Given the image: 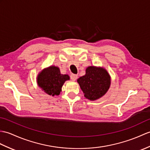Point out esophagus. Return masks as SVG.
I'll return each instance as SVG.
<instances>
[{
    "instance_id": "esophagus-1",
    "label": "esophagus",
    "mask_w": 150,
    "mask_h": 150,
    "mask_svg": "<svg viewBox=\"0 0 150 150\" xmlns=\"http://www.w3.org/2000/svg\"><path fill=\"white\" fill-rule=\"evenodd\" d=\"M77 78H78V75H76V74H71L70 75V79H71V81H76V80L77 79Z\"/></svg>"
}]
</instances>
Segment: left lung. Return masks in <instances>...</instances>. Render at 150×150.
<instances>
[{
  "label": "left lung",
  "mask_w": 150,
  "mask_h": 150,
  "mask_svg": "<svg viewBox=\"0 0 150 150\" xmlns=\"http://www.w3.org/2000/svg\"><path fill=\"white\" fill-rule=\"evenodd\" d=\"M77 82L86 98L93 101L107 93L110 85V77L105 69L89 67L86 69V75L80 77Z\"/></svg>",
  "instance_id": "1"
}]
</instances>
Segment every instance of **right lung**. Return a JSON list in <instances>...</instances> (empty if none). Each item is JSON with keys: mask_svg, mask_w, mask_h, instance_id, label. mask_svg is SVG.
Segmentation results:
<instances>
[{"mask_svg": "<svg viewBox=\"0 0 150 150\" xmlns=\"http://www.w3.org/2000/svg\"><path fill=\"white\" fill-rule=\"evenodd\" d=\"M37 79L38 84L43 91L48 95L54 96L60 94L62 85L69 79V76L61 74L58 67L52 66L44 69Z\"/></svg>", "mask_w": 150, "mask_h": 150, "instance_id": "1", "label": "right lung"}]
</instances>
